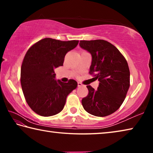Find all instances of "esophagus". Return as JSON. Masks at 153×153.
Listing matches in <instances>:
<instances>
[{
    "label": "esophagus",
    "mask_w": 153,
    "mask_h": 153,
    "mask_svg": "<svg viewBox=\"0 0 153 153\" xmlns=\"http://www.w3.org/2000/svg\"><path fill=\"white\" fill-rule=\"evenodd\" d=\"M77 86H78V87L82 86V83H80V82H78V83H77Z\"/></svg>",
    "instance_id": "esophagus-1"
}]
</instances>
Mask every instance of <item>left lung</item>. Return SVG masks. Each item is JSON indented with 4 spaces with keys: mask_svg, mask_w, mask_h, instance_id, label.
Segmentation results:
<instances>
[{
    "mask_svg": "<svg viewBox=\"0 0 153 153\" xmlns=\"http://www.w3.org/2000/svg\"><path fill=\"white\" fill-rule=\"evenodd\" d=\"M79 46L92 55L90 74L99 81L97 90L87 86L88 94L82 100L85 111L97 117L115 112L125 100L129 88V69L120 51L103 40H81Z\"/></svg>",
    "mask_w": 153,
    "mask_h": 153,
    "instance_id": "obj_1",
    "label": "left lung"
}]
</instances>
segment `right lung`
Returning <instances> with one entry per match:
<instances>
[{"label":"right lung","mask_w":153,"mask_h":153,"mask_svg":"<svg viewBox=\"0 0 153 153\" xmlns=\"http://www.w3.org/2000/svg\"><path fill=\"white\" fill-rule=\"evenodd\" d=\"M78 42L46 38L31 46L25 54L21 68V84L25 100L36 113L49 117L60 113L67 96L77 88L74 79L67 83L56 80L54 70L63 65L66 53Z\"/></svg>","instance_id":"obj_1"}]
</instances>
